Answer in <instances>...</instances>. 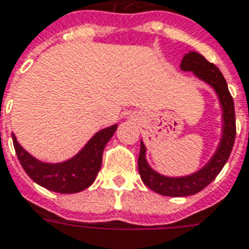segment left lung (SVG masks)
<instances>
[{
    "label": "left lung",
    "mask_w": 249,
    "mask_h": 249,
    "mask_svg": "<svg viewBox=\"0 0 249 249\" xmlns=\"http://www.w3.org/2000/svg\"><path fill=\"white\" fill-rule=\"evenodd\" d=\"M181 70L185 72H193L195 78L213 88L215 95L218 96L219 106L222 109V133L218 146L211 158L204 163V166L191 174L179 177L163 176L154 170L146 160V146L141 140L139 156V173L141 179L149 189L166 196L194 195L210 185L226 165L236 136L232 96L219 68L210 63L203 55L198 54L196 51H189L182 59Z\"/></svg>",
    "instance_id": "obj_1"
}]
</instances>
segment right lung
<instances>
[{
	"instance_id": "1",
	"label": "right lung",
	"mask_w": 249,
	"mask_h": 249,
	"mask_svg": "<svg viewBox=\"0 0 249 249\" xmlns=\"http://www.w3.org/2000/svg\"><path fill=\"white\" fill-rule=\"evenodd\" d=\"M117 129L113 124L93 134L73 157L63 162H43L31 156L12 134L17 157L33 181L47 190L60 194H73L87 189L96 179L101 167L103 152Z\"/></svg>"
}]
</instances>
